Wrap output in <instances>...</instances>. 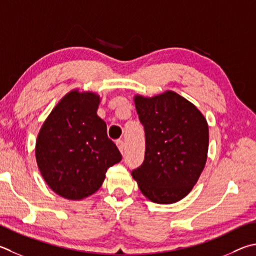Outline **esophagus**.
I'll use <instances>...</instances> for the list:
<instances>
[{
	"mask_svg": "<svg viewBox=\"0 0 256 256\" xmlns=\"http://www.w3.org/2000/svg\"><path fill=\"white\" fill-rule=\"evenodd\" d=\"M116 146H118V150L120 151V153H124V148H125V146H124V142L122 141V140H118L116 141Z\"/></svg>",
	"mask_w": 256,
	"mask_h": 256,
	"instance_id": "esophagus-1",
	"label": "esophagus"
}]
</instances>
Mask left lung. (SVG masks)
<instances>
[{"label":"left lung","instance_id":"obj_1","mask_svg":"<svg viewBox=\"0 0 256 256\" xmlns=\"http://www.w3.org/2000/svg\"><path fill=\"white\" fill-rule=\"evenodd\" d=\"M136 108L146 133V153L132 171L151 202L172 204L187 196L205 166L208 125L197 108L174 92L152 98L136 96Z\"/></svg>","mask_w":256,"mask_h":256}]
</instances>
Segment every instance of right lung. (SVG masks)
<instances>
[{"label":"right lung","mask_w":256,"mask_h":256,"mask_svg":"<svg viewBox=\"0 0 256 256\" xmlns=\"http://www.w3.org/2000/svg\"><path fill=\"white\" fill-rule=\"evenodd\" d=\"M100 97L69 92L52 110L36 144V164L59 196L82 199L100 188L110 166L122 160L108 128L97 116Z\"/></svg>","instance_id":"add662e5"}]
</instances>
